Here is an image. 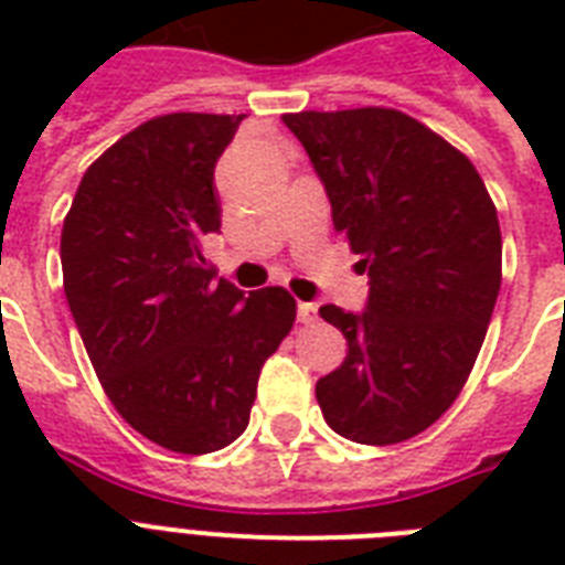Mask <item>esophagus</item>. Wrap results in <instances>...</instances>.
Wrapping results in <instances>:
<instances>
[{"label":"esophagus","mask_w":565,"mask_h":565,"mask_svg":"<svg viewBox=\"0 0 565 565\" xmlns=\"http://www.w3.org/2000/svg\"><path fill=\"white\" fill-rule=\"evenodd\" d=\"M299 322L301 326H313V322H317V305L299 301Z\"/></svg>","instance_id":"34e87169"}]
</instances>
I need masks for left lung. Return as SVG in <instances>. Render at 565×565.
<instances>
[{"instance_id": "left-lung-1", "label": "left lung", "mask_w": 565, "mask_h": 565, "mask_svg": "<svg viewBox=\"0 0 565 565\" xmlns=\"http://www.w3.org/2000/svg\"><path fill=\"white\" fill-rule=\"evenodd\" d=\"M331 199L334 228L370 273L363 313L322 305L343 331L340 370L317 381L331 428L393 446L455 404L501 287V228L460 149L395 108L284 114Z\"/></svg>"}]
</instances>
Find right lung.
<instances>
[{
    "label": "right lung",
    "instance_id": "obj_1",
    "mask_svg": "<svg viewBox=\"0 0 565 565\" xmlns=\"http://www.w3.org/2000/svg\"><path fill=\"white\" fill-rule=\"evenodd\" d=\"M246 114H163L87 167L61 231L64 292L119 416L179 455L246 430L257 375L296 322L284 287L243 292L202 255L213 167Z\"/></svg>",
    "mask_w": 565,
    "mask_h": 565
}]
</instances>
